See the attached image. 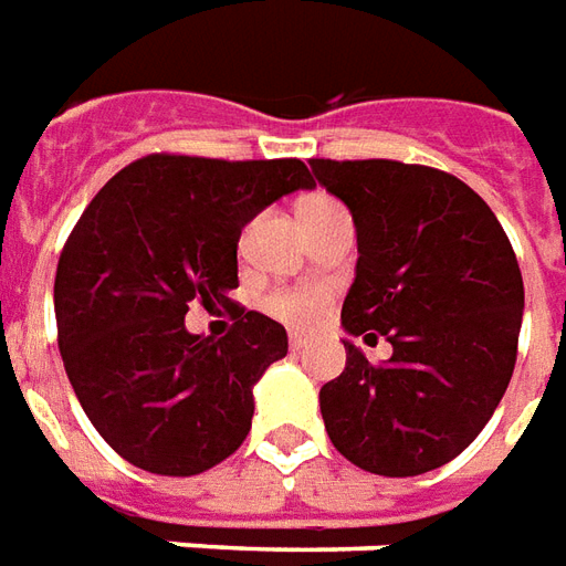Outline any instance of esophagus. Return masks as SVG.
I'll use <instances>...</instances> for the list:
<instances>
[{
    "instance_id": "34e87169",
    "label": "esophagus",
    "mask_w": 566,
    "mask_h": 566,
    "mask_svg": "<svg viewBox=\"0 0 566 566\" xmlns=\"http://www.w3.org/2000/svg\"><path fill=\"white\" fill-rule=\"evenodd\" d=\"M304 344H307V335H302V332H290V347H292V350H302Z\"/></svg>"
}]
</instances>
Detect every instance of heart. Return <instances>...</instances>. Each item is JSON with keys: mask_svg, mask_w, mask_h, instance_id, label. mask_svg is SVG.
<instances>
[{"mask_svg": "<svg viewBox=\"0 0 566 566\" xmlns=\"http://www.w3.org/2000/svg\"><path fill=\"white\" fill-rule=\"evenodd\" d=\"M338 203L326 195H311L298 203V219L307 212L335 210ZM264 311L290 326H311L326 311V292L311 290V286H292V290H274L264 298Z\"/></svg>", "mask_w": 566, "mask_h": 566, "instance_id": "b5f03b06", "label": "heart"}]
</instances>
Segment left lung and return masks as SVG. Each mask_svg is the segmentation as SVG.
<instances>
[{
	"label": "left lung",
	"instance_id": "1",
	"mask_svg": "<svg viewBox=\"0 0 566 566\" xmlns=\"http://www.w3.org/2000/svg\"><path fill=\"white\" fill-rule=\"evenodd\" d=\"M311 170L356 226L340 326L392 344L375 366L344 340L347 366L319 390L328 439L387 479L444 467L484 430L515 368L524 283L512 243L444 170L384 158H314Z\"/></svg>",
	"mask_w": 566,
	"mask_h": 566
}]
</instances>
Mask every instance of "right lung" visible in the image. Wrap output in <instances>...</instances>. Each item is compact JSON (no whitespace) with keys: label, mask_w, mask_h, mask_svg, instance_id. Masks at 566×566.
<instances>
[{"label":"right lung","mask_w":566,"mask_h":566,"mask_svg":"<svg viewBox=\"0 0 566 566\" xmlns=\"http://www.w3.org/2000/svg\"><path fill=\"white\" fill-rule=\"evenodd\" d=\"M298 188H314L298 158L146 155L75 222L54 276L60 356L84 415L127 463L198 475L243 444L252 387L290 338L228 298L238 240L255 212ZM191 301L232 311L226 339L187 332Z\"/></svg>","instance_id":"add662e5"}]
</instances>
